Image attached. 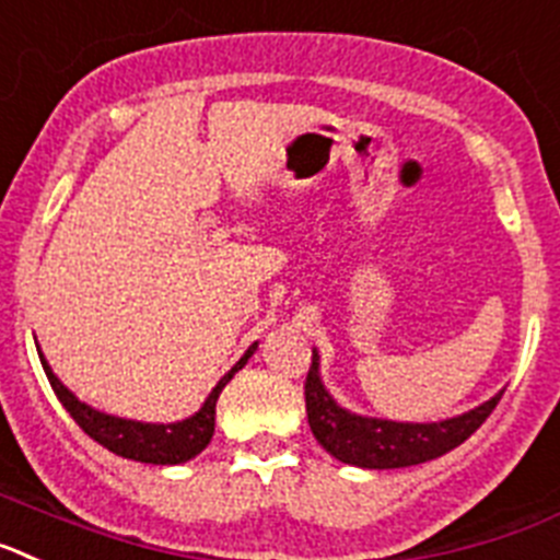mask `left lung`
Instances as JSON below:
<instances>
[{
  "mask_svg": "<svg viewBox=\"0 0 560 560\" xmlns=\"http://www.w3.org/2000/svg\"><path fill=\"white\" fill-rule=\"evenodd\" d=\"M304 400H307V420L315 440L335 456V459L358 465V468L388 470L408 468L420 462L448 454L468 440L482 425L502 400V395L490 397L468 415L442 422H392L372 420V417L349 415L340 408L318 377V352L313 349V366L304 381Z\"/></svg>",
  "mask_w": 560,
  "mask_h": 560,
  "instance_id": "1",
  "label": "left lung"
}]
</instances>
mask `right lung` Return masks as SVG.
Here are the masks:
<instances>
[{
	"label": "right lung",
	"instance_id": "1",
	"mask_svg": "<svg viewBox=\"0 0 560 560\" xmlns=\"http://www.w3.org/2000/svg\"><path fill=\"white\" fill-rule=\"evenodd\" d=\"M256 352V343L242 354V361L231 369V372L217 383L211 395H208L206 406L199 408L197 415L188 417L183 422H172V425H152V422H135V420H120V417L101 415L95 408H90L86 402L78 400L72 392H67L61 386L52 369L47 366V361L42 358V366L47 372V381H50L52 392L61 400V406L70 411L72 420L84 428V434H90L92 440L104 445L112 454L124 456V459L135 462H149V465H179V462H188L206 448L213 436V420H217V400H220L222 388L231 381L233 374L240 372L247 363V358Z\"/></svg>",
	"mask_w": 560,
	"mask_h": 560
}]
</instances>
